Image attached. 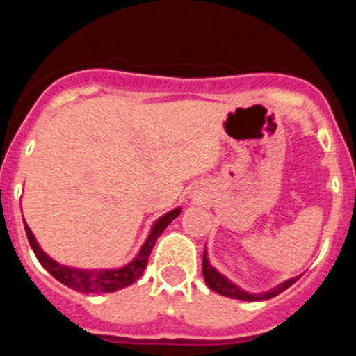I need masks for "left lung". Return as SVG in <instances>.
<instances>
[{"label": "left lung", "mask_w": 356, "mask_h": 356, "mask_svg": "<svg viewBox=\"0 0 356 356\" xmlns=\"http://www.w3.org/2000/svg\"><path fill=\"white\" fill-rule=\"evenodd\" d=\"M203 278H205L207 285H209L212 291H216L217 294L226 296V298H235V300H242V301H264V300H271V298H275V296L282 294L285 289H289L292 284H296V280H300V276L287 280V282H284L282 285H278V287H275L269 292H264V294H250V292H244L242 289H238L237 285L232 284L229 280H226L221 273H217L216 269L209 264L207 251H205V253H203Z\"/></svg>", "instance_id": "8db88e82"}]
</instances>
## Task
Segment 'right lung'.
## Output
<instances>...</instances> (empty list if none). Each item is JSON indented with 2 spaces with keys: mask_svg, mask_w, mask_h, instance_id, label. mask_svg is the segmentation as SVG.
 Instances as JSON below:
<instances>
[{
  "mask_svg": "<svg viewBox=\"0 0 356 356\" xmlns=\"http://www.w3.org/2000/svg\"><path fill=\"white\" fill-rule=\"evenodd\" d=\"M180 209H175L169 213H165V216L160 217L159 221L153 225V228H151L149 237L146 238L144 246L140 248L137 257L128 266L121 267V269H103V271L102 269L99 271H81V269H72V267L60 266V264L49 259L48 254L40 250L26 222H24V229H26L28 242H30V246L33 250V253H35L37 260L42 264V267L49 275L55 276L65 287L78 292H115L119 289L128 287V285H131L134 282H137L140 278V275L146 269L147 259H149L151 250L155 246L156 238L162 235V232L168 228V225L172 219L180 216Z\"/></svg>",
  "mask_w": 356,
  "mask_h": 356,
  "instance_id": "obj_1",
  "label": "right lung"
}]
</instances>
